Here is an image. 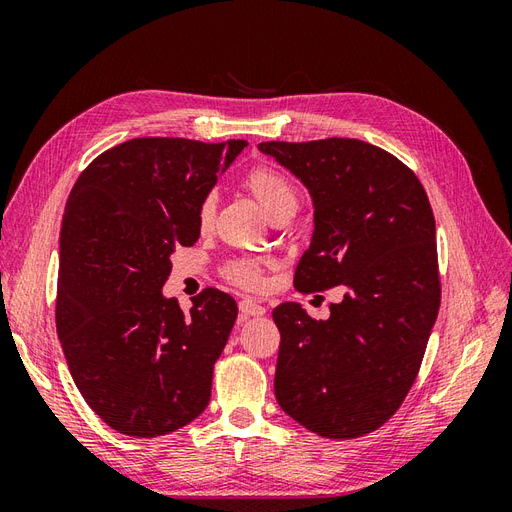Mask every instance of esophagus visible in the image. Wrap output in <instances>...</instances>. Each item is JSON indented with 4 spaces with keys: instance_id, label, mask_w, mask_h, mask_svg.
<instances>
[{
    "instance_id": "obj_1",
    "label": "esophagus",
    "mask_w": 512,
    "mask_h": 512,
    "mask_svg": "<svg viewBox=\"0 0 512 512\" xmlns=\"http://www.w3.org/2000/svg\"><path fill=\"white\" fill-rule=\"evenodd\" d=\"M239 312H241V320H247V318H256V316L265 314V307H262L256 301H252V299H243L239 303Z\"/></svg>"
}]
</instances>
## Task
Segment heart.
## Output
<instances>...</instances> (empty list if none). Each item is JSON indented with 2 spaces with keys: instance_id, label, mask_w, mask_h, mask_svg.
<instances>
[{
  "instance_id": "heart-1",
  "label": "heart",
  "mask_w": 512,
  "mask_h": 512,
  "mask_svg": "<svg viewBox=\"0 0 512 512\" xmlns=\"http://www.w3.org/2000/svg\"><path fill=\"white\" fill-rule=\"evenodd\" d=\"M245 190L250 192L256 203L267 213V218L273 222L282 215H294L299 209V192L292 181L273 166L260 164L252 168L243 179ZM198 228L209 230L215 220V196L209 194L198 205ZM228 277L243 288H258L260 286V267L254 260H237L228 267Z\"/></svg>"
}]
</instances>
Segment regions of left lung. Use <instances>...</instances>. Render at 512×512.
<instances>
[{
  "instance_id": "1",
  "label": "left lung",
  "mask_w": 512,
  "mask_h": 512,
  "mask_svg": "<svg viewBox=\"0 0 512 512\" xmlns=\"http://www.w3.org/2000/svg\"><path fill=\"white\" fill-rule=\"evenodd\" d=\"M314 200V235L294 288L344 286L327 320L299 303L273 309L282 344L280 408L322 438L382 427L406 399L440 309L436 220L421 181L356 138L260 143Z\"/></svg>"
}]
</instances>
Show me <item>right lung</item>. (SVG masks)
<instances>
[{
    "instance_id": "1",
    "label": "right lung",
    "mask_w": 512,
    "mask_h": 512,
    "mask_svg": "<svg viewBox=\"0 0 512 512\" xmlns=\"http://www.w3.org/2000/svg\"><path fill=\"white\" fill-rule=\"evenodd\" d=\"M245 145L132 138L100 153L70 192L57 335L89 408L126 436H166L209 404L237 303L207 288L185 314L162 286L170 254L200 237V200Z\"/></svg>"
}]
</instances>
